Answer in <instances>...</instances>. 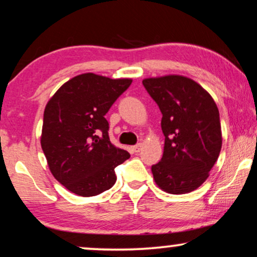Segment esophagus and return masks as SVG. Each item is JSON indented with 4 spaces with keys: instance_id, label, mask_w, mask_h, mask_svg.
Returning <instances> with one entry per match:
<instances>
[{
    "instance_id": "1",
    "label": "esophagus",
    "mask_w": 257,
    "mask_h": 257,
    "mask_svg": "<svg viewBox=\"0 0 257 257\" xmlns=\"http://www.w3.org/2000/svg\"><path fill=\"white\" fill-rule=\"evenodd\" d=\"M142 148H143V145H142V144H137V145L133 146L132 150H133V151H135L136 153H138V152H141Z\"/></svg>"
}]
</instances>
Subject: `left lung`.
Segmentation results:
<instances>
[{
	"label": "left lung",
	"instance_id": "8db88e82",
	"mask_svg": "<svg viewBox=\"0 0 257 257\" xmlns=\"http://www.w3.org/2000/svg\"><path fill=\"white\" fill-rule=\"evenodd\" d=\"M143 85L159 106L165 136L163 157L151 168L153 179L168 194L194 191L209 177L221 152L217 105L201 85L183 75L146 78Z\"/></svg>",
	"mask_w": 257,
	"mask_h": 257
}]
</instances>
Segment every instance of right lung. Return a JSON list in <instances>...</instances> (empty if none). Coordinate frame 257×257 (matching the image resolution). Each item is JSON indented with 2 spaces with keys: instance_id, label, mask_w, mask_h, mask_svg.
Returning a JSON list of instances; mask_svg holds the SVG:
<instances>
[{
  "instance_id": "add662e5",
  "label": "right lung",
  "mask_w": 257,
  "mask_h": 257,
  "mask_svg": "<svg viewBox=\"0 0 257 257\" xmlns=\"http://www.w3.org/2000/svg\"><path fill=\"white\" fill-rule=\"evenodd\" d=\"M131 82L84 73L48 100L41 148L52 175L73 194L91 197L111 189L114 169L130 158L127 151L109 142L105 114Z\"/></svg>"
}]
</instances>
